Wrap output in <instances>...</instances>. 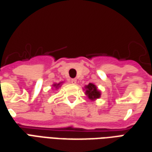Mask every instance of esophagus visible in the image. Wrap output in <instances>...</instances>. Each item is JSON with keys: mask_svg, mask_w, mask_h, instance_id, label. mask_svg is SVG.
Masks as SVG:
<instances>
[{"mask_svg": "<svg viewBox=\"0 0 152 152\" xmlns=\"http://www.w3.org/2000/svg\"><path fill=\"white\" fill-rule=\"evenodd\" d=\"M71 83H72V84H76V79H72V80H71Z\"/></svg>", "mask_w": 152, "mask_h": 152, "instance_id": "34e87169", "label": "esophagus"}]
</instances>
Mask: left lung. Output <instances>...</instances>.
<instances>
[{"label":"left lung","instance_id":"left-lung-1","mask_svg":"<svg viewBox=\"0 0 152 152\" xmlns=\"http://www.w3.org/2000/svg\"><path fill=\"white\" fill-rule=\"evenodd\" d=\"M85 90H86V94L88 96V98L91 99V100L99 99L101 95L100 91H99L96 86L94 84L89 83V85L85 86Z\"/></svg>","mask_w":152,"mask_h":152}]
</instances>
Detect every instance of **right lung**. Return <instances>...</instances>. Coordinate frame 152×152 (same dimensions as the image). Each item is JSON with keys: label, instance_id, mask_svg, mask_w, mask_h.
I'll list each match as a JSON object with an SVG mask.
<instances>
[{"label": "right lung", "instance_id": "add662e5", "mask_svg": "<svg viewBox=\"0 0 152 152\" xmlns=\"http://www.w3.org/2000/svg\"><path fill=\"white\" fill-rule=\"evenodd\" d=\"M60 85H61V83H59V84H54L53 86H55V87H56V88H58V87H59V86H60Z\"/></svg>", "mask_w": 152, "mask_h": 152}]
</instances>
